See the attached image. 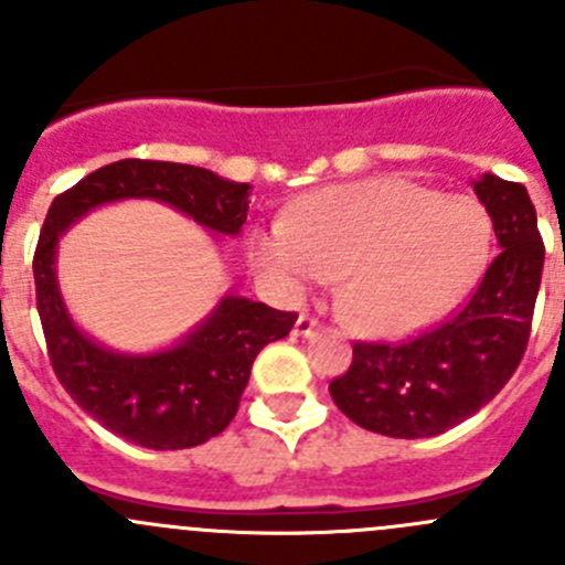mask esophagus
<instances>
[{
  "instance_id": "obj_1",
  "label": "esophagus",
  "mask_w": 565,
  "mask_h": 565,
  "mask_svg": "<svg viewBox=\"0 0 565 565\" xmlns=\"http://www.w3.org/2000/svg\"><path fill=\"white\" fill-rule=\"evenodd\" d=\"M317 328H319V322H317L315 317L300 315V317H298V322H295V335H311V333H315Z\"/></svg>"
}]
</instances>
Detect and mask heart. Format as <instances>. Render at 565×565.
Here are the masks:
<instances>
[{"instance_id": "obj_1", "label": "heart", "mask_w": 565, "mask_h": 565, "mask_svg": "<svg viewBox=\"0 0 565 565\" xmlns=\"http://www.w3.org/2000/svg\"><path fill=\"white\" fill-rule=\"evenodd\" d=\"M250 256L287 295L341 276L347 322L377 339H404L476 287L492 256V221L470 196H440L407 177H369L306 193L287 218L254 226Z\"/></svg>"}]
</instances>
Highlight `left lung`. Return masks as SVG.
Segmentation results:
<instances>
[{
	"instance_id": "1",
	"label": "left lung",
	"mask_w": 565,
	"mask_h": 565,
	"mask_svg": "<svg viewBox=\"0 0 565 565\" xmlns=\"http://www.w3.org/2000/svg\"><path fill=\"white\" fill-rule=\"evenodd\" d=\"M472 191L492 218L500 254L465 309L440 328L407 344L352 347L330 396L363 429L402 440L443 435L492 402L525 355L544 267L535 207L525 185L498 174H483Z\"/></svg>"
}]
</instances>
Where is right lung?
Here are the masks:
<instances>
[{"label": "right lung", "instance_id": "obj_1", "mask_svg": "<svg viewBox=\"0 0 565 565\" xmlns=\"http://www.w3.org/2000/svg\"><path fill=\"white\" fill-rule=\"evenodd\" d=\"M248 196V182L224 180L210 169L125 158L78 180L49 207L32 270L51 366L73 402L122 440L177 451L221 435L241 407L254 358L284 339L298 315L230 292L174 347L147 355L108 350L67 315L56 284L60 237L89 210L122 199H156L213 235L237 237Z\"/></svg>", "mask_w": 565, "mask_h": 565}]
</instances>
